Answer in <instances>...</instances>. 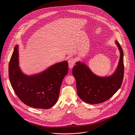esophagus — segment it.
I'll return each instance as SVG.
<instances>
[{"instance_id": "34e87169", "label": "esophagus", "mask_w": 135, "mask_h": 135, "mask_svg": "<svg viewBox=\"0 0 135 135\" xmlns=\"http://www.w3.org/2000/svg\"><path fill=\"white\" fill-rule=\"evenodd\" d=\"M75 61L73 58H70L68 60V65H69V67L71 69L73 68L74 65L75 64Z\"/></svg>"}]
</instances>
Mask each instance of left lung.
<instances>
[{"instance_id":"obj_1","label":"left lung","mask_w":135,"mask_h":135,"mask_svg":"<svg viewBox=\"0 0 135 135\" xmlns=\"http://www.w3.org/2000/svg\"><path fill=\"white\" fill-rule=\"evenodd\" d=\"M120 59L115 71L108 76L101 77L95 74L89 67L77 62L72 69L76 82L77 95L84 102L96 104L109 99L120 88L123 78V52L117 41Z\"/></svg>"}]
</instances>
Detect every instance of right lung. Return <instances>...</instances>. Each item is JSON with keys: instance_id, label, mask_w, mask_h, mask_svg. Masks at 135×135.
<instances>
[{"instance_id": "1", "label": "right lung", "mask_w": 135, "mask_h": 135, "mask_svg": "<svg viewBox=\"0 0 135 135\" xmlns=\"http://www.w3.org/2000/svg\"><path fill=\"white\" fill-rule=\"evenodd\" d=\"M18 52V45H16L8 66L9 78L14 91L28 106L51 108L58 101L62 81L68 73L67 61L56 63L42 72L29 76L20 68Z\"/></svg>"}]
</instances>
